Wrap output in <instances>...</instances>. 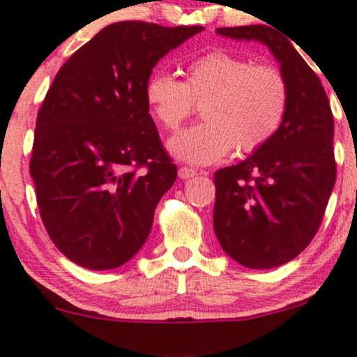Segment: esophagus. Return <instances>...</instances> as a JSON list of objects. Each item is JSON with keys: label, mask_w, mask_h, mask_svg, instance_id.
<instances>
[{"label": "esophagus", "mask_w": 357, "mask_h": 357, "mask_svg": "<svg viewBox=\"0 0 357 357\" xmlns=\"http://www.w3.org/2000/svg\"><path fill=\"white\" fill-rule=\"evenodd\" d=\"M178 174L181 179H189V178H194V176L197 174V171L192 168H188V166H183V168H179Z\"/></svg>", "instance_id": "1"}]
</instances>
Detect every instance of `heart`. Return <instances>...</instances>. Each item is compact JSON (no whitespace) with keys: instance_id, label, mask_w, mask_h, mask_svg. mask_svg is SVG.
Wrapping results in <instances>:
<instances>
[{"instance_id":"obj_1","label":"heart","mask_w":357,"mask_h":357,"mask_svg":"<svg viewBox=\"0 0 357 357\" xmlns=\"http://www.w3.org/2000/svg\"><path fill=\"white\" fill-rule=\"evenodd\" d=\"M145 100L161 128L174 132L201 103L204 121L169 139L171 155L204 166L227 156L234 146L252 153L272 142L285 121L290 85L277 66L215 49L194 59L184 80L155 72L145 84Z\"/></svg>"}]
</instances>
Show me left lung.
I'll return each instance as SVG.
<instances>
[{"label":"left lung","instance_id":"8db88e82","mask_svg":"<svg viewBox=\"0 0 357 357\" xmlns=\"http://www.w3.org/2000/svg\"><path fill=\"white\" fill-rule=\"evenodd\" d=\"M218 33L265 44L290 85L285 121L272 142L214 174V232L225 254L247 268L280 267L313 241L335 186L331 107L318 75L272 24Z\"/></svg>","mask_w":357,"mask_h":357}]
</instances>
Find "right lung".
I'll use <instances>...</instances> for the list:
<instances>
[{
    "label": "right lung",
    "instance_id": "obj_1",
    "mask_svg": "<svg viewBox=\"0 0 357 357\" xmlns=\"http://www.w3.org/2000/svg\"><path fill=\"white\" fill-rule=\"evenodd\" d=\"M202 29L114 22L67 59L47 90L29 173L49 237L80 267H121L150 236L178 168L148 114L145 84L161 57Z\"/></svg>",
    "mask_w": 357,
    "mask_h": 357
}]
</instances>
